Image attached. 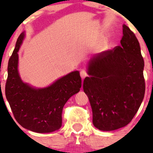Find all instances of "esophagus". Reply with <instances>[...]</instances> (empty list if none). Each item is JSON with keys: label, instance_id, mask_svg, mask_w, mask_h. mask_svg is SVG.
<instances>
[{"label": "esophagus", "instance_id": "esophagus-1", "mask_svg": "<svg viewBox=\"0 0 153 153\" xmlns=\"http://www.w3.org/2000/svg\"><path fill=\"white\" fill-rule=\"evenodd\" d=\"M80 77H81L82 79H84L85 78V77L88 76L87 71H85V70H82V71H80Z\"/></svg>", "mask_w": 153, "mask_h": 153}]
</instances>
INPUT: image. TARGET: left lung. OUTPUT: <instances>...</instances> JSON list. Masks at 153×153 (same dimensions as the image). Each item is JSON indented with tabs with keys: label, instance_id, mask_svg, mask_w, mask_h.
I'll return each mask as SVG.
<instances>
[{
	"label": "left lung",
	"instance_id": "1",
	"mask_svg": "<svg viewBox=\"0 0 153 153\" xmlns=\"http://www.w3.org/2000/svg\"><path fill=\"white\" fill-rule=\"evenodd\" d=\"M121 45L96 54L88 61L83 91L101 131L125 127L136 114L145 92L144 59L134 33L123 25Z\"/></svg>",
	"mask_w": 153,
	"mask_h": 153
}]
</instances>
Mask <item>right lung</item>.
<instances>
[{
  "label": "right lung",
  "instance_id": "add662e5",
  "mask_svg": "<svg viewBox=\"0 0 153 153\" xmlns=\"http://www.w3.org/2000/svg\"><path fill=\"white\" fill-rule=\"evenodd\" d=\"M24 36V32L19 36L8 61L6 99L21 126L35 132H52L62 126L63 106L80 91L81 78L78 71H73L42 88L23 82L18 71V52Z\"/></svg>",
  "mask_w": 153,
  "mask_h": 153
}]
</instances>
